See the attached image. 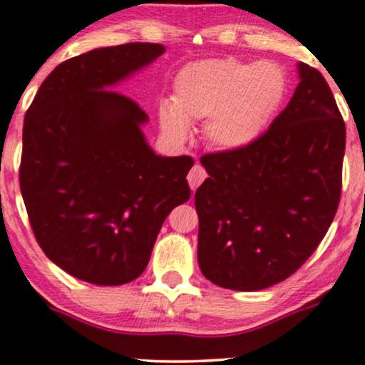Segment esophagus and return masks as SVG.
<instances>
[{
    "mask_svg": "<svg viewBox=\"0 0 365 365\" xmlns=\"http://www.w3.org/2000/svg\"><path fill=\"white\" fill-rule=\"evenodd\" d=\"M206 177H207L206 170H204L200 165H194V166H192V170L188 171V175H187L188 185H190L192 190H195V188L199 187L200 183L204 182V180H206Z\"/></svg>",
    "mask_w": 365,
    "mask_h": 365,
    "instance_id": "esophagus-1",
    "label": "esophagus"
}]
</instances>
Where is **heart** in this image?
I'll list each match as a JSON object with an SVG mask.
<instances>
[{"mask_svg":"<svg viewBox=\"0 0 365 365\" xmlns=\"http://www.w3.org/2000/svg\"><path fill=\"white\" fill-rule=\"evenodd\" d=\"M287 94V77L273 63L215 58L185 65L173 81L171 104L158 116L163 132L183 140L188 121L206 120L204 139L220 150L250 145L269 127Z\"/></svg>","mask_w":365,"mask_h":365,"instance_id":"obj_1","label":"heart"}]
</instances>
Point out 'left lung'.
Segmentation results:
<instances>
[{"mask_svg": "<svg viewBox=\"0 0 365 365\" xmlns=\"http://www.w3.org/2000/svg\"><path fill=\"white\" fill-rule=\"evenodd\" d=\"M297 68L299 86L266 133L200 158L209 178L195 190L197 261L221 288L257 292L287 279L336 215L345 121L324 77Z\"/></svg>", "mask_w": 365, "mask_h": 365, "instance_id": "1", "label": "left lung"}]
</instances>
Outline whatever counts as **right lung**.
<instances>
[{"instance_id": "obj_1", "label": "right lung", "mask_w": 365, "mask_h": 365, "mask_svg": "<svg viewBox=\"0 0 365 365\" xmlns=\"http://www.w3.org/2000/svg\"><path fill=\"white\" fill-rule=\"evenodd\" d=\"M165 53L128 43L58 65L24 120L20 190L37 244L82 282L116 287L144 273L166 216L187 202L190 156H158L149 116L113 91Z\"/></svg>"}]
</instances>
